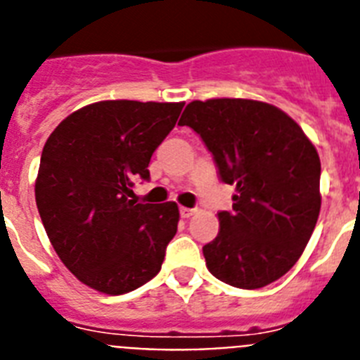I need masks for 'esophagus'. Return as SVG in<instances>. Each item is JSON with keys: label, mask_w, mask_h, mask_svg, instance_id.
Listing matches in <instances>:
<instances>
[{"label": "esophagus", "mask_w": 360, "mask_h": 360, "mask_svg": "<svg viewBox=\"0 0 360 360\" xmlns=\"http://www.w3.org/2000/svg\"><path fill=\"white\" fill-rule=\"evenodd\" d=\"M179 214H181V217H183V219H188L190 215L195 214V208H186V206H181Z\"/></svg>", "instance_id": "1"}]
</instances>
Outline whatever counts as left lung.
<instances>
[{
	"label": "left lung",
	"mask_w": 360,
	"mask_h": 360,
	"mask_svg": "<svg viewBox=\"0 0 360 360\" xmlns=\"http://www.w3.org/2000/svg\"><path fill=\"white\" fill-rule=\"evenodd\" d=\"M179 124L201 137L219 179L236 186L232 210L217 214V237L202 246L210 274L243 290L283 277L321 210L315 146L290 115L252 99L192 101Z\"/></svg>",
	"instance_id": "obj_1"
}]
</instances>
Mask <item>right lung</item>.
Returning <instances> with one entry per match:
<instances>
[{"label": "right lung", "instance_id": "1", "mask_svg": "<svg viewBox=\"0 0 360 360\" xmlns=\"http://www.w3.org/2000/svg\"><path fill=\"white\" fill-rule=\"evenodd\" d=\"M184 103L99 101L58 124L43 146L36 205L56 254L108 295L159 274L177 232L176 202H137L134 184L176 127Z\"/></svg>", "mask_w": 360, "mask_h": 360}]
</instances>
